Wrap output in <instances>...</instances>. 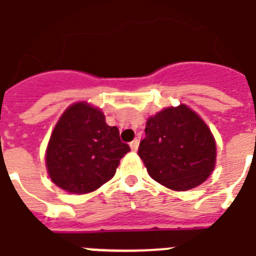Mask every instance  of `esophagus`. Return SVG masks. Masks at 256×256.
<instances>
[{"mask_svg": "<svg viewBox=\"0 0 256 256\" xmlns=\"http://www.w3.org/2000/svg\"><path fill=\"white\" fill-rule=\"evenodd\" d=\"M130 147H132V151H136V150H138V147H139V140H138V139H134V140H132V142L130 143Z\"/></svg>", "mask_w": 256, "mask_h": 256, "instance_id": "obj_1", "label": "esophagus"}]
</instances>
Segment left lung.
I'll return each instance as SVG.
<instances>
[{
    "label": "left lung",
    "instance_id": "8db88e82",
    "mask_svg": "<svg viewBox=\"0 0 256 256\" xmlns=\"http://www.w3.org/2000/svg\"><path fill=\"white\" fill-rule=\"evenodd\" d=\"M138 155L148 175L172 190H189L216 167L217 146L202 118L184 104L160 110L146 122Z\"/></svg>",
    "mask_w": 256,
    "mask_h": 256
}]
</instances>
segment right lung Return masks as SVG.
I'll return each mask as SVG.
<instances>
[{
	"label": "right lung",
	"instance_id": "obj_1",
	"mask_svg": "<svg viewBox=\"0 0 256 256\" xmlns=\"http://www.w3.org/2000/svg\"><path fill=\"white\" fill-rule=\"evenodd\" d=\"M128 151L118 128L105 122L102 110L78 101L56 122L46 150V168L59 188L84 194L109 182Z\"/></svg>",
	"mask_w": 256,
	"mask_h": 256
}]
</instances>
